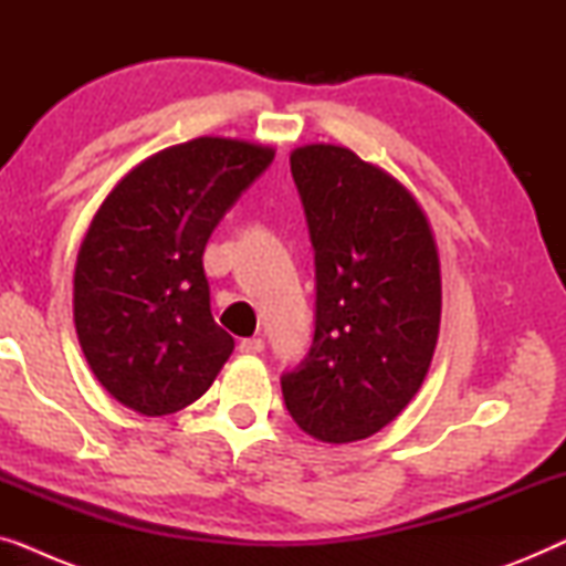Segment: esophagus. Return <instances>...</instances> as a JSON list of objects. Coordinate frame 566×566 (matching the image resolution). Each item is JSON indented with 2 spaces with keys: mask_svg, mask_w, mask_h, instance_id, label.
<instances>
[{
  "mask_svg": "<svg viewBox=\"0 0 566 566\" xmlns=\"http://www.w3.org/2000/svg\"><path fill=\"white\" fill-rule=\"evenodd\" d=\"M262 350H265V343H262L260 337H247L239 343V353L244 355H260Z\"/></svg>",
  "mask_w": 566,
  "mask_h": 566,
  "instance_id": "obj_1",
  "label": "esophagus"
}]
</instances>
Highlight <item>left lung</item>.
<instances>
[{
  "label": "left lung",
  "instance_id": "obj_1",
  "mask_svg": "<svg viewBox=\"0 0 566 566\" xmlns=\"http://www.w3.org/2000/svg\"><path fill=\"white\" fill-rule=\"evenodd\" d=\"M291 172L314 244L316 329L283 399L306 436L343 446L386 428L428 376L438 244L412 192L347 146H298Z\"/></svg>",
  "mask_w": 566,
  "mask_h": 566
}]
</instances>
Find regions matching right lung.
Masks as SVG:
<instances>
[{"label": "right lung", "mask_w": 566, "mask_h": 566, "mask_svg": "<svg viewBox=\"0 0 566 566\" xmlns=\"http://www.w3.org/2000/svg\"><path fill=\"white\" fill-rule=\"evenodd\" d=\"M273 146L200 136L136 165L97 208L74 268V327L103 389L146 417L203 397L234 350L211 316L208 237Z\"/></svg>", "instance_id": "obj_1"}]
</instances>
